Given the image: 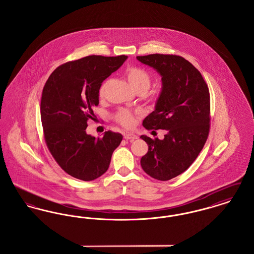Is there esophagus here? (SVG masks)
I'll return each instance as SVG.
<instances>
[{
	"mask_svg": "<svg viewBox=\"0 0 254 254\" xmlns=\"http://www.w3.org/2000/svg\"><path fill=\"white\" fill-rule=\"evenodd\" d=\"M124 138H125L126 140H130V141H133V140L137 139L138 137H137V135L132 134V133L125 132L124 133Z\"/></svg>",
	"mask_w": 254,
	"mask_h": 254,
	"instance_id": "obj_1",
	"label": "esophagus"
}]
</instances>
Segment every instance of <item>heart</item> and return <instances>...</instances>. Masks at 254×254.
<instances>
[{"instance_id":"heart-1","label":"heart","mask_w":254,"mask_h":254,"mask_svg":"<svg viewBox=\"0 0 254 254\" xmlns=\"http://www.w3.org/2000/svg\"><path fill=\"white\" fill-rule=\"evenodd\" d=\"M126 76L130 85L135 91L145 92L151 84V76L145 70V68L140 66H129L126 70ZM109 80H106L102 83L99 88V95L101 97L105 95L106 89L109 85ZM136 113L128 109H120L115 114V120L118 122L123 127L127 128L132 127L135 124Z\"/></svg>"}]
</instances>
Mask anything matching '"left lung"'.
<instances>
[{
  "label": "left lung",
  "instance_id": "1",
  "mask_svg": "<svg viewBox=\"0 0 254 254\" xmlns=\"http://www.w3.org/2000/svg\"><path fill=\"white\" fill-rule=\"evenodd\" d=\"M137 60L156 69L163 84L155 110L143 126L147 130H167L163 140L141 136L148 145L141 166L152 178L168 181L189 169L205 145L210 127L209 90L200 71L181 56L150 54Z\"/></svg>",
  "mask_w": 254,
  "mask_h": 254
}]
</instances>
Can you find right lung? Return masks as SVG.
Segmentation results:
<instances>
[{
    "instance_id": "add662e5",
    "label": "right lung",
    "mask_w": 254,
    "mask_h": 254,
    "mask_svg": "<svg viewBox=\"0 0 254 254\" xmlns=\"http://www.w3.org/2000/svg\"><path fill=\"white\" fill-rule=\"evenodd\" d=\"M127 56L91 55L61 64L44 86L41 120L51 155L67 174L92 181L108 169L122 134L106 131L104 137L87 135V120L99 105V88L116 71Z\"/></svg>"
}]
</instances>
